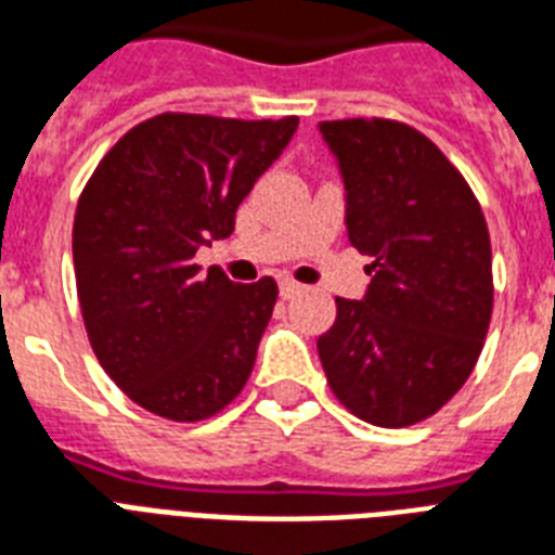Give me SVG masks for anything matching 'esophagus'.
<instances>
[{"label": "esophagus", "mask_w": 555, "mask_h": 555, "mask_svg": "<svg viewBox=\"0 0 555 555\" xmlns=\"http://www.w3.org/2000/svg\"><path fill=\"white\" fill-rule=\"evenodd\" d=\"M279 294H282V299H294V296L302 294V285L294 282V279H282L279 282Z\"/></svg>", "instance_id": "34e87169"}]
</instances>
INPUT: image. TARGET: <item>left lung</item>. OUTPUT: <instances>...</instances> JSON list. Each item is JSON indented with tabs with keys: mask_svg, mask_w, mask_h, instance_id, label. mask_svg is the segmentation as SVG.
Segmentation results:
<instances>
[{
	"mask_svg": "<svg viewBox=\"0 0 555 555\" xmlns=\"http://www.w3.org/2000/svg\"><path fill=\"white\" fill-rule=\"evenodd\" d=\"M340 163L349 241L370 256L363 299H334L317 340L328 387L349 413L408 428L454 399L492 320V244L456 165L396 118L320 121Z\"/></svg>",
	"mask_w": 555,
	"mask_h": 555,
	"instance_id": "8db88e82",
	"label": "left lung"
}]
</instances>
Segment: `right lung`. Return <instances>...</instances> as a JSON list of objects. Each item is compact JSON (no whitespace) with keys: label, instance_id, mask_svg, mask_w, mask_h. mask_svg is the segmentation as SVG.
Here are the masks:
<instances>
[{"label":"right lung","instance_id":"right-lung-1","mask_svg":"<svg viewBox=\"0 0 555 555\" xmlns=\"http://www.w3.org/2000/svg\"><path fill=\"white\" fill-rule=\"evenodd\" d=\"M296 125L159 113L130 127L83 185L72 227L80 314L104 372L139 408L201 422L244 390L279 287L201 273L194 253L232 235L238 203Z\"/></svg>","mask_w":555,"mask_h":555}]
</instances>
